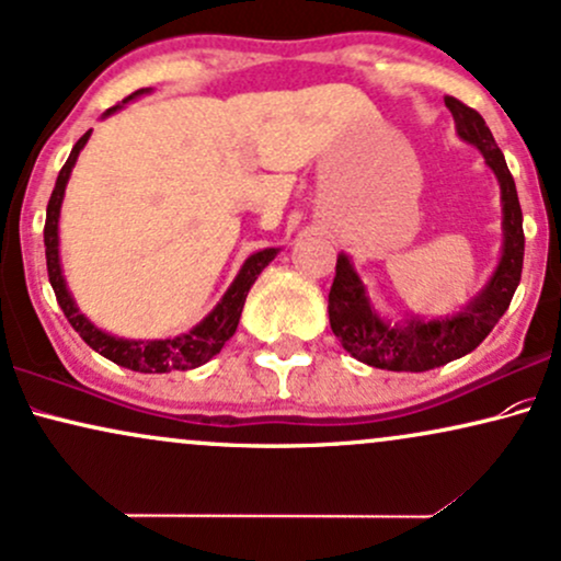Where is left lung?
Instances as JSON below:
<instances>
[{
	"label": "left lung",
	"mask_w": 561,
	"mask_h": 561,
	"mask_svg": "<svg viewBox=\"0 0 561 561\" xmlns=\"http://www.w3.org/2000/svg\"><path fill=\"white\" fill-rule=\"evenodd\" d=\"M453 113L458 137L477 147L500 183L502 202V256L481 293L471 297L458 313L424 318H386L375 308L363 276L352 259L339 253L336 276L329 293L331 331L346 352L359 363L393 373H424L466 357L489 336L513 300L523 272V211L517 202L515 181L510 175L505 154L494 145L492 131L477 111L456 98H445Z\"/></svg>",
	"instance_id": "1"
}]
</instances>
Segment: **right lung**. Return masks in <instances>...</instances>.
I'll list each match as a JSON object with an SVG mask.
<instances>
[{"label":"right lung","instance_id":"obj_1","mask_svg":"<svg viewBox=\"0 0 561 561\" xmlns=\"http://www.w3.org/2000/svg\"><path fill=\"white\" fill-rule=\"evenodd\" d=\"M150 88H141L137 92H131L126 101H122L118 105H113L103 113V118H108L111 113L122 111L126 103L134 101V98L147 95ZM92 131H84L77 145L69 152L67 162L59 170V179H56V186L51 191V198H48V207H46V228H44V243H46V266H48V282H51L56 302L67 316V321L72 323V329L80 333L84 339V344L92 346L98 354H103L105 359L111 363L126 367V370L134 373H170V370H194V367L209 363L215 354L222 350L225 342L236 333L240 313H243V305L248 297V289L253 287V282L259 279V274L272 264L279 248H264V251L251 253L240 266V272L232 285L228 287V293L222 295L211 313L198 321L194 329L181 333V336L173 339H122V336H113V333H105L103 329H98L95 323L90 321L88 316L80 313L77 308L72 293H69L67 279H64L61 272V259H59V215H61V202H64V191H67L69 175H72V168L77 158H80L82 147L88 145Z\"/></svg>","mask_w":561,"mask_h":561}]
</instances>
